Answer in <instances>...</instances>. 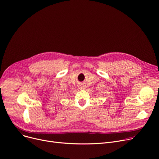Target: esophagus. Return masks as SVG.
<instances>
[{"mask_svg": "<svg viewBox=\"0 0 159 159\" xmlns=\"http://www.w3.org/2000/svg\"><path fill=\"white\" fill-rule=\"evenodd\" d=\"M79 88L80 89H84L85 88H86V86L83 84H80L79 86Z\"/></svg>", "mask_w": 159, "mask_h": 159, "instance_id": "1", "label": "esophagus"}]
</instances>
